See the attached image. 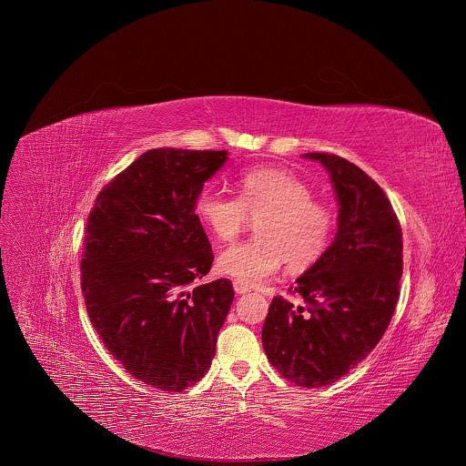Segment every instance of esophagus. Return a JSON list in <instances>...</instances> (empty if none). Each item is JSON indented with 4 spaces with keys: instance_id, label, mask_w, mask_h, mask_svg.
Returning <instances> with one entry per match:
<instances>
[{
    "instance_id": "obj_1",
    "label": "esophagus",
    "mask_w": 466,
    "mask_h": 466,
    "mask_svg": "<svg viewBox=\"0 0 466 466\" xmlns=\"http://www.w3.org/2000/svg\"><path fill=\"white\" fill-rule=\"evenodd\" d=\"M234 289H236V293H238V295H243V293L250 291V288H248L247 284H243L241 280H234Z\"/></svg>"
}]
</instances>
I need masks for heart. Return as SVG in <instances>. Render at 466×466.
Wrapping results in <instances>:
<instances>
[{
  "label": "heart",
  "mask_w": 466,
  "mask_h": 466,
  "mask_svg": "<svg viewBox=\"0 0 466 466\" xmlns=\"http://www.w3.org/2000/svg\"><path fill=\"white\" fill-rule=\"evenodd\" d=\"M238 197L203 189L195 198V216L223 243L234 241L256 219V238L228 247L218 258V269L256 286L286 261L289 269L311 268L326 252L336 228V216L313 198V189L288 169L261 167L243 171L236 180Z\"/></svg>",
  "instance_id": "heart-1"
}]
</instances>
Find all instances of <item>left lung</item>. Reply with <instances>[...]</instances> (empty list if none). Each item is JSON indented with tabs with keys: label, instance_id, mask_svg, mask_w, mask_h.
<instances>
[{
	"label": "left lung",
	"instance_id": "left-lung-1",
	"mask_svg": "<svg viewBox=\"0 0 466 466\" xmlns=\"http://www.w3.org/2000/svg\"><path fill=\"white\" fill-rule=\"evenodd\" d=\"M331 175L338 236L288 291L275 297L261 329L271 365L302 387H324L358 367L383 338L404 271L402 227L385 191L331 153H306Z\"/></svg>",
	"mask_w": 466,
	"mask_h": 466
}]
</instances>
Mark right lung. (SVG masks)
Returning <instances> with one entry per match:
<instances>
[{
  "instance_id": "add662e5",
  "label": "right lung",
  "mask_w": 466,
  "mask_h": 466,
  "mask_svg": "<svg viewBox=\"0 0 466 466\" xmlns=\"http://www.w3.org/2000/svg\"><path fill=\"white\" fill-rule=\"evenodd\" d=\"M227 151L151 149L97 195L81 289L106 350L137 380L180 392L210 369L234 300L230 280L193 286L214 252L195 198Z\"/></svg>"
}]
</instances>
